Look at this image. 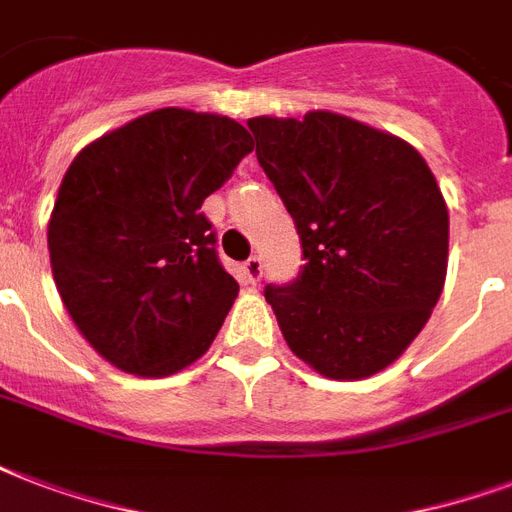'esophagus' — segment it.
<instances>
[{"mask_svg": "<svg viewBox=\"0 0 512 512\" xmlns=\"http://www.w3.org/2000/svg\"><path fill=\"white\" fill-rule=\"evenodd\" d=\"M241 271H244V281H247V284H257L260 276H263V260L257 255H252L247 263L241 265Z\"/></svg>", "mask_w": 512, "mask_h": 512, "instance_id": "esophagus-1", "label": "esophagus"}]
</instances>
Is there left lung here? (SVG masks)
Masks as SVG:
<instances>
[{
    "label": "left lung",
    "instance_id": "1",
    "mask_svg": "<svg viewBox=\"0 0 512 512\" xmlns=\"http://www.w3.org/2000/svg\"><path fill=\"white\" fill-rule=\"evenodd\" d=\"M247 124L303 244L297 279L265 287L281 335L332 380L380 372L444 289L449 212L436 177L409 143L348 116Z\"/></svg>",
    "mask_w": 512,
    "mask_h": 512
}]
</instances>
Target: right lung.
I'll list each match as a JSON object with an SVG mask.
<instances>
[{"instance_id":"obj_1","label":"right lung","mask_w":512,"mask_h":512,"mask_svg":"<svg viewBox=\"0 0 512 512\" xmlns=\"http://www.w3.org/2000/svg\"><path fill=\"white\" fill-rule=\"evenodd\" d=\"M252 148L228 116L159 108L76 154L47 247L60 300L106 361L167 377L212 345L239 284L201 204Z\"/></svg>"}]
</instances>
